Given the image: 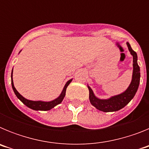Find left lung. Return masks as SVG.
<instances>
[{"label":"left lung","instance_id":"left-lung-1","mask_svg":"<svg viewBox=\"0 0 149 149\" xmlns=\"http://www.w3.org/2000/svg\"><path fill=\"white\" fill-rule=\"evenodd\" d=\"M127 48L131 54L133 56V74L131 82L124 93L110 97L108 99H100L94 95L93 89L88 86L89 91V101L92 105L96 109L103 112L118 111L125 107L132 100L138 87H139V80H140V69L137 63V54L131 48V45L127 42Z\"/></svg>","mask_w":149,"mask_h":149}]
</instances>
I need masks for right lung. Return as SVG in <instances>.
Here are the masks:
<instances>
[{
    "label": "right lung",
    "mask_w": 149,
    "mask_h": 149,
    "mask_svg": "<svg viewBox=\"0 0 149 149\" xmlns=\"http://www.w3.org/2000/svg\"><path fill=\"white\" fill-rule=\"evenodd\" d=\"M72 79L69 80L68 81H67V83L65 84V86L63 88V91H62L61 94L60 95L58 98H56V99L53 100L51 101H30V100L26 99L25 98H24L23 96L18 93V91L16 90V89L14 86V84H13V71H12L11 74V82H12V87H13V91L15 93V95L17 96V98L22 101L24 104H25L26 106L28 107L29 108L32 109L34 110H50L51 109L54 108L55 106H56L57 104H60L63 101V98L65 95V91H66L67 86H68V84L72 82Z\"/></svg>",
    "instance_id": "right-lung-1"
}]
</instances>
